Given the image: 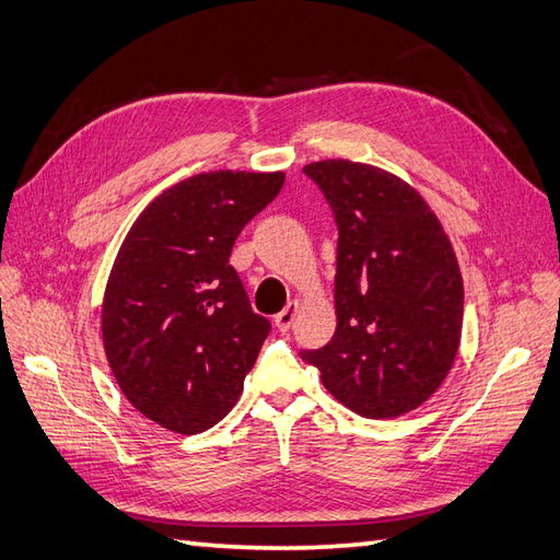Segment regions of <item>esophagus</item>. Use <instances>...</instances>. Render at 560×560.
Segmentation results:
<instances>
[{
	"label": "esophagus",
	"instance_id": "34e87169",
	"mask_svg": "<svg viewBox=\"0 0 560 560\" xmlns=\"http://www.w3.org/2000/svg\"><path fill=\"white\" fill-rule=\"evenodd\" d=\"M296 313H299V303H296V301H290V303H287V306L276 315V319H273L276 327H278L280 331H290L292 325H294Z\"/></svg>",
	"mask_w": 560,
	"mask_h": 560
}]
</instances>
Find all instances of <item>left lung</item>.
Here are the masks:
<instances>
[{
  "mask_svg": "<svg viewBox=\"0 0 560 560\" xmlns=\"http://www.w3.org/2000/svg\"><path fill=\"white\" fill-rule=\"evenodd\" d=\"M338 229L336 331L301 360L364 418H397L428 401L453 366L463 331V276L422 196L381 167L329 159L303 167Z\"/></svg>",
  "mask_w": 560,
  "mask_h": 560,
  "instance_id": "8db88e82",
  "label": "left lung"
}]
</instances>
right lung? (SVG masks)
<instances>
[{"mask_svg":"<svg viewBox=\"0 0 560 560\" xmlns=\"http://www.w3.org/2000/svg\"><path fill=\"white\" fill-rule=\"evenodd\" d=\"M282 173H200L154 198L116 254L103 341L126 399L179 434L238 401L270 322L229 264L235 238L273 200Z\"/></svg>","mask_w":560,"mask_h":560,"instance_id":"obj_1","label":"right lung"}]
</instances>
